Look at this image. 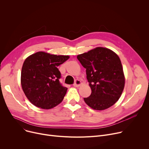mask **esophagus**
<instances>
[{
	"label": "esophagus",
	"instance_id": "obj_1",
	"mask_svg": "<svg viewBox=\"0 0 149 149\" xmlns=\"http://www.w3.org/2000/svg\"><path fill=\"white\" fill-rule=\"evenodd\" d=\"M82 84L81 81L79 80H76L75 81V83L74 84V86L75 87H79Z\"/></svg>",
	"mask_w": 149,
	"mask_h": 149
}]
</instances>
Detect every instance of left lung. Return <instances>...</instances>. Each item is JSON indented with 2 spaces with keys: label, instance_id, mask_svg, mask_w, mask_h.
Returning <instances> with one entry per match:
<instances>
[{
  "label": "left lung",
  "instance_id": "8db88e82",
  "mask_svg": "<svg viewBox=\"0 0 149 149\" xmlns=\"http://www.w3.org/2000/svg\"><path fill=\"white\" fill-rule=\"evenodd\" d=\"M86 69V77L91 94L84 98L90 107L103 111L113 106L120 98L125 84V77L118 56L113 51L97 47L77 56Z\"/></svg>",
  "mask_w": 149,
  "mask_h": 149
}]
</instances>
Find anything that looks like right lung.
<instances>
[{"label": "right lung", "mask_w": 149, "mask_h": 149, "mask_svg": "<svg viewBox=\"0 0 149 149\" xmlns=\"http://www.w3.org/2000/svg\"><path fill=\"white\" fill-rule=\"evenodd\" d=\"M69 58L43 51L36 52L23 62L21 85L30 102L36 107L50 109L59 104L68 88L60 83L61 74L58 66Z\"/></svg>", "instance_id": "add662e5"}]
</instances>
